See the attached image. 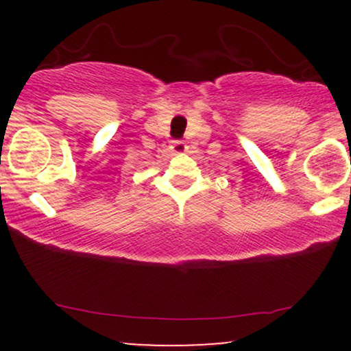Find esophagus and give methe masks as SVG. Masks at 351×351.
I'll list each match as a JSON object with an SVG mask.
<instances>
[{
    "mask_svg": "<svg viewBox=\"0 0 351 351\" xmlns=\"http://www.w3.org/2000/svg\"><path fill=\"white\" fill-rule=\"evenodd\" d=\"M170 148H171L173 153H178V155H180V153H184L188 150V147L184 145V142H181V140H175V142H171Z\"/></svg>",
    "mask_w": 351,
    "mask_h": 351,
    "instance_id": "34e87169",
    "label": "esophagus"
}]
</instances>
